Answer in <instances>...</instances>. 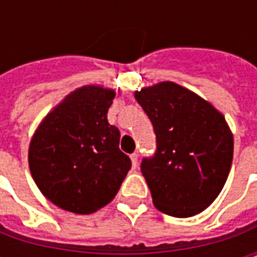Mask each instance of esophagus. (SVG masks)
<instances>
[{
  "mask_svg": "<svg viewBox=\"0 0 257 257\" xmlns=\"http://www.w3.org/2000/svg\"><path fill=\"white\" fill-rule=\"evenodd\" d=\"M131 160H132V167L138 168V164H139V154L138 153H134L131 156Z\"/></svg>",
  "mask_w": 257,
  "mask_h": 257,
  "instance_id": "obj_1",
  "label": "esophagus"
}]
</instances>
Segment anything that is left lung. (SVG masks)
I'll return each instance as SVG.
<instances>
[{
  "mask_svg": "<svg viewBox=\"0 0 257 257\" xmlns=\"http://www.w3.org/2000/svg\"><path fill=\"white\" fill-rule=\"evenodd\" d=\"M135 97L157 139L140 169L158 210L190 217L220 194L232 162L234 142L226 119L210 103L175 82L145 88Z\"/></svg>",
  "mask_w": 257,
  "mask_h": 257,
  "instance_id": "8db88e82",
  "label": "left lung"
}]
</instances>
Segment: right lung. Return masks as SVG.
Returning a JSON list of instances; mask_svg holds the SVG:
<instances>
[{
	"label": "right lung",
	"instance_id": "obj_1",
	"mask_svg": "<svg viewBox=\"0 0 257 257\" xmlns=\"http://www.w3.org/2000/svg\"><path fill=\"white\" fill-rule=\"evenodd\" d=\"M114 90L84 86L48 114L33 136L29 165L52 204L89 215L111 201L132 167L107 121Z\"/></svg>",
	"mask_w": 257,
	"mask_h": 257
}]
</instances>
